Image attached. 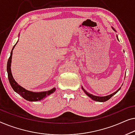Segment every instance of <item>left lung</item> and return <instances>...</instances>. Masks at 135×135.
I'll return each instance as SVG.
<instances>
[{"instance_id": "8db88e82", "label": "left lung", "mask_w": 135, "mask_h": 135, "mask_svg": "<svg viewBox=\"0 0 135 135\" xmlns=\"http://www.w3.org/2000/svg\"><path fill=\"white\" fill-rule=\"evenodd\" d=\"M113 30H115L114 29H113ZM82 89H83V90H84V92L85 93H86V94L87 95V96H89V97H90V98H92V100H95V101L100 102H104L107 101V100H109V98H111L112 97H113V96L114 95L116 94V93H117V92H118V91L120 89V88H119L117 91H115V92H114L113 94L105 96V97H98V96H95V95H93L89 94V92H87L86 90H84V89H83V87H82Z\"/></svg>"}]
</instances>
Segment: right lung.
I'll return each instance as SVG.
<instances>
[{
	"instance_id": "obj_1",
	"label": "right lung",
	"mask_w": 135,
	"mask_h": 135,
	"mask_svg": "<svg viewBox=\"0 0 135 135\" xmlns=\"http://www.w3.org/2000/svg\"><path fill=\"white\" fill-rule=\"evenodd\" d=\"M16 45L13 46L12 51L13 50V49H14L15 46H16ZM12 51H11L10 56L8 60V62H7V73H8V78L9 82H10V84L13 90H14L17 94H18L20 95L21 96L22 98H24V99L27 100V101L37 102V101H39V100L43 99V98L46 97L47 96L49 95L52 94L53 92H55L56 89L53 88L51 89V90L46 91V92H31V91L26 90V89L23 88L22 87L20 86V85H19L18 83L15 81V79H13L12 74H11L10 67H11V58H12V53H13Z\"/></svg>"
}]
</instances>
